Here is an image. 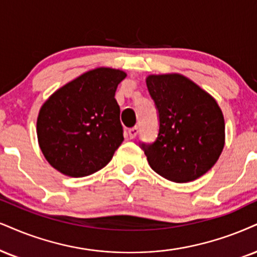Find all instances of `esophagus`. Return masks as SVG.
Returning <instances> with one entry per match:
<instances>
[{
	"instance_id": "obj_1",
	"label": "esophagus",
	"mask_w": 257,
	"mask_h": 257,
	"mask_svg": "<svg viewBox=\"0 0 257 257\" xmlns=\"http://www.w3.org/2000/svg\"><path fill=\"white\" fill-rule=\"evenodd\" d=\"M127 135H128L130 139H135L136 137H137V135H138V127H137V126H135V127L130 128L128 131H127Z\"/></svg>"
}]
</instances>
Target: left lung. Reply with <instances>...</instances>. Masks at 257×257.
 <instances>
[{
  "instance_id": "left-lung-1",
  "label": "left lung",
  "mask_w": 257,
  "mask_h": 257,
  "mask_svg": "<svg viewBox=\"0 0 257 257\" xmlns=\"http://www.w3.org/2000/svg\"><path fill=\"white\" fill-rule=\"evenodd\" d=\"M145 82L160 114L156 142L142 145L148 162L169 181H194L216 164L225 144L219 104L179 72L148 75Z\"/></svg>"
}]
</instances>
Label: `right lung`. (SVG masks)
<instances>
[{"label":"right lung","mask_w":257,"mask_h":257,"mask_svg":"<svg viewBox=\"0 0 257 257\" xmlns=\"http://www.w3.org/2000/svg\"><path fill=\"white\" fill-rule=\"evenodd\" d=\"M120 69H91L58 88L40 107L38 144L50 166L70 177L99 172L123 141L115 90Z\"/></svg>","instance_id":"obj_1"}]
</instances>
